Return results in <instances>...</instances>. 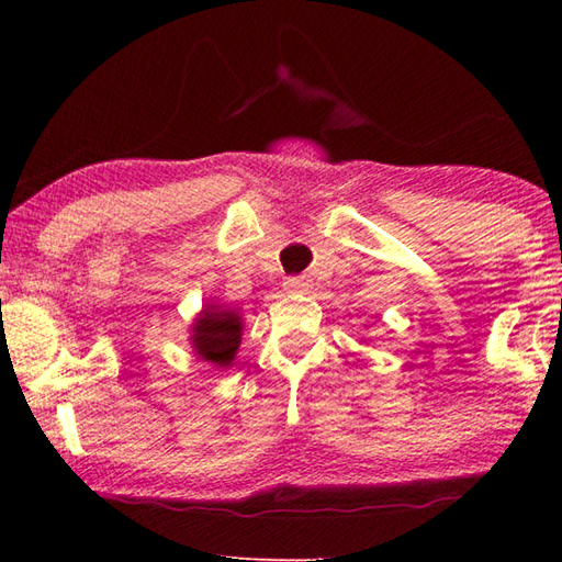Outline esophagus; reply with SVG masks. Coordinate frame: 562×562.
Instances as JSON below:
<instances>
[{"label":"esophagus","instance_id":"34e87169","mask_svg":"<svg viewBox=\"0 0 562 562\" xmlns=\"http://www.w3.org/2000/svg\"><path fill=\"white\" fill-rule=\"evenodd\" d=\"M282 288H284V292H290V294L306 292L308 288H312V282H308L306 278H288L282 282Z\"/></svg>","mask_w":562,"mask_h":562}]
</instances>
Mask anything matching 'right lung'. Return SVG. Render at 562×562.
I'll return each mask as SVG.
<instances>
[{"label":"right lung","instance_id":"1","mask_svg":"<svg viewBox=\"0 0 562 562\" xmlns=\"http://www.w3.org/2000/svg\"><path fill=\"white\" fill-rule=\"evenodd\" d=\"M241 316L234 308H222L220 304H207L190 328V342L202 362L214 367H232L241 345Z\"/></svg>","mask_w":562,"mask_h":562}]
</instances>
